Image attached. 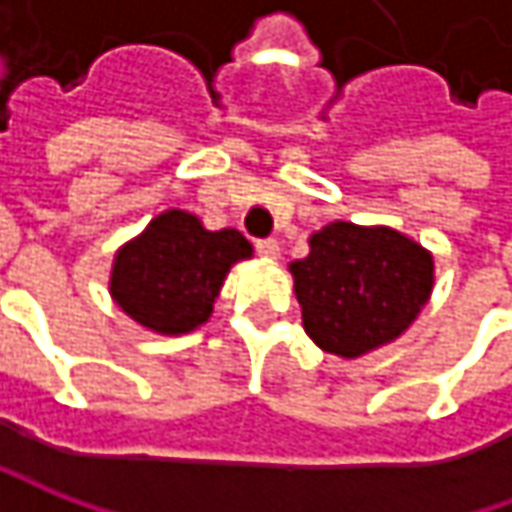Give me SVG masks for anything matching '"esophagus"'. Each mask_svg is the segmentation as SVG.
I'll use <instances>...</instances> for the list:
<instances>
[{"label":"esophagus","mask_w":512,"mask_h":512,"mask_svg":"<svg viewBox=\"0 0 512 512\" xmlns=\"http://www.w3.org/2000/svg\"><path fill=\"white\" fill-rule=\"evenodd\" d=\"M256 253L265 259H276L279 256V242L276 239H256Z\"/></svg>","instance_id":"esophagus-1"}]
</instances>
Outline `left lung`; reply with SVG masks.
<instances>
[{"label": "left lung", "instance_id": "1", "mask_svg": "<svg viewBox=\"0 0 512 512\" xmlns=\"http://www.w3.org/2000/svg\"><path fill=\"white\" fill-rule=\"evenodd\" d=\"M307 336L356 359L402 336L433 287V259L390 227L333 222L290 265Z\"/></svg>", "mask_w": 512, "mask_h": 512}]
</instances>
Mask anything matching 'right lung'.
I'll return each mask as SVG.
<instances>
[{
    "label": "right lung",
    "instance_id": "right-lung-1",
    "mask_svg": "<svg viewBox=\"0 0 512 512\" xmlns=\"http://www.w3.org/2000/svg\"><path fill=\"white\" fill-rule=\"evenodd\" d=\"M250 250L239 230H205L185 210H168L119 250L110 293L139 325L168 336L187 333L207 322L225 273Z\"/></svg>",
    "mask_w": 512,
    "mask_h": 512
}]
</instances>
